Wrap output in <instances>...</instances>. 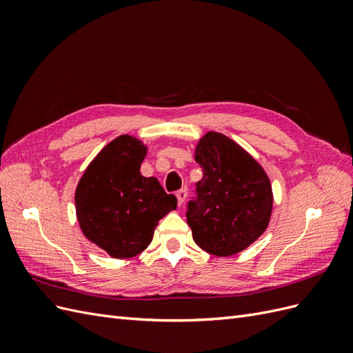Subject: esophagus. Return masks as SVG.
<instances>
[{
    "label": "esophagus",
    "instance_id": "34e87169",
    "mask_svg": "<svg viewBox=\"0 0 353 353\" xmlns=\"http://www.w3.org/2000/svg\"><path fill=\"white\" fill-rule=\"evenodd\" d=\"M187 196H188V193H187L185 188L176 191V199H178V205H179V206H183V203L185 201Z\"/></svg>",
    "mask_w": 353,
    "mask_h": 353
}]
</instances>
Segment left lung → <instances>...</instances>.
<instances>
[{
  "mask_svg": "<svg viewBox=\"0 0 353 353\" xmlns=\"http://www.w3.org/2000/svg\"><path fill=\"white\" fill-rule=\"evenodd\" d=\"M194 159L203 178L187 210L193 240L215 256L240 253L270 223L274 203L270 178L243 147L219 132L200 138Z\"/></svg>",
  "mask_w": 353,
  "mask_h": 353,
  "instance_id": "left-lung-1",
  "label": "left lung"
}]
</instances>
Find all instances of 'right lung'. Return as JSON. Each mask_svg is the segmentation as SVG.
Segmentation results:
<instances>
[{
  "label": "right lung",
  "mask_w": 353,
  "mask_h": 353,
  "mask_svg": "<svg viewBox=\"0 0 353 353\" xmlns=\"http://www.w3.org/2000/svg\"><path fill=\"white\" fill-rule=\"evenodd\" d=\"M145 154L138 138H114L85 169L74 191L83 236L116 259L145 250L159 221L176 209V197L166 194L157 178L141 175Z\"/></svg>",
  "instance_id": "add662e5"
}]
</instances>
